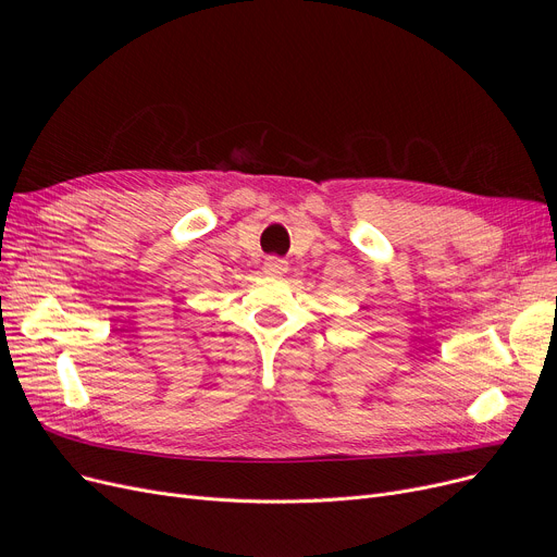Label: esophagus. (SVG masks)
Wrapping results in <instances>:
<instances>
[{
	"mask_svg": "<svg viewBox=\"0 0 557 557\" xmlns=\"http://www.w3.org/2000/svg\"><path fill=\"white\" fill-rule=\"evenodd\" d=\"M288 269V263L282 257H267L263 261V273L267 275H284Z\"/></svg>",
	"mask_w": 557,
	"mask_h": 557,
	"instance_id": "esophagus-1",
	"label": "esophagus"
}]
</instances>
